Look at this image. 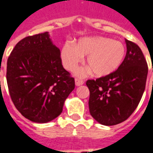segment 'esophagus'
Masks as SVG:
<instances>
[{"mask_svg": "<svg viewBox=\"0 0 153 153\" xmlns=\"http://www.w3.org/2000/svg\"><path fill=\"white\" fill-rule=\"evenodd\" d=\"M84 84V82L83 80H81V79H75V85H76L77 86H80Z\"/></svg>", "mask_w": 153, "mask_h": 153, "instance_id": "1", "label": "esophagus"}]
</instances>
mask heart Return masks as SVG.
Instances as JSON below:
<instances>
[{"label":"heart","mask_w":153,"mask_h":153,"mask_svg":"<svg viewBox=\"0 0 153 153\" xmlns=\"http://www.w3.org/2000/svg\"><path fill=\"white\" fill-rule=\"evenodd\" d=\"M125 55L126 48L121 42L104 36L85 37L76 45L66 43L61 51L63 64L69 71H74L83 61V56H87L89 67L77 71L81 77L92 71L97 77L108 76L120 68Z\"/></svg>","instance_id":"obj_1"}]
</instances>
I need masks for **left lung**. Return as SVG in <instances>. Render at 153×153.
<instances>
[{"instance_id": "obj_1", "label": "left lung", "mask_w": 153, "mask_h": 153, "mask_svg": "<svg viewBox=\"0 0 153 153\" xmlns=\"http://www.w3.org/2000/svg\"><path fill=\"white\" fill-rule=\"evenodd\" d=\"M127 53L122 65L108 76L88 80L89 112L102 125L126 120L139 103L146 88L148 65L138 45L125 39Z\"/></svg>"}]
</instances>
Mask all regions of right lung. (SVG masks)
<instances>
[{"label":"right lung","instance_id":"add662e5","mask_svg":"<svg viewBox=\"0 0 153 153\" xmlns=\"http://www.w3.org/2000/svg\"><path fill=\"white\" fill-rule=\"evenodd\" d=\"M6 76L16 109L36 123L57 117L75 85L47 32L25 37L15 45L7 59Z\"/></svg>","mask_w":153,"mask_h":153}]
</instances>
